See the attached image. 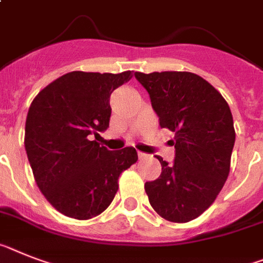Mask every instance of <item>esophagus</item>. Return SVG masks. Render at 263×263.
Listing matches in <instances>:
<instances>
[{
  "mask_svg": "<svg viewBox=\"0 0 263 263\" xmlns=\"http://www.w3.org/2000/svg\"><path fill=\"white\" fill-rule=\"evenodd\" d=\"M138 156H139V159L142 160V159L147 158V154H143V152H138Z\"/></svg>",
  "mask_w": 263,
  "mask_h": 263,
  "instance_id": "34e87169",
  "label": "esophagus"
}]
</instances>
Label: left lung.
<instances>
[{
  "label": "left lung",
  "instance_id": "1",
  "mask_svg": "<svg viewBox=\"0 0 263 263\" xmlns=\"http://www.w3.org/2000/svg\"><path fill=\"white\" fill-rule=\"evenodd\" d=\"M159 124L175 134L174 164L158 156L162 174L144 189L152 209L174 223H186L217 199L230 173L235 142L233 115L223 96L191 72H136Z\"/></svg>",
  "mask_w": 263,
  "mask_h": 263
}]
</instances>
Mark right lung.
<instances>
[{
	"mask_svg": "<svg viewBox=\"0 0 263 263\" xmlns=\"http://www.w3.org/2000/svg\"><path fill=\"white\" fill-rule=\"evenodd\" d=\"M132 70H73L33 99L25 123L26 155L45 199L65 217L85 220L107 209L119 176L138 162L132 147L108 151L90 136L109 127V96L132 79Z\"/></svg>",
	"mask_w": 263,
	"mask_h": 263,
	"instance_id": "1",
	"label": "right lung"
}]
</instances>
